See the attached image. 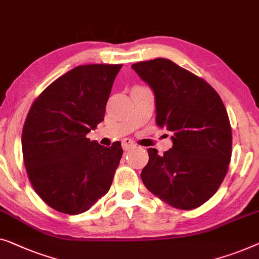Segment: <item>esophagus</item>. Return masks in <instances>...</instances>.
<instances>
[{
    "label": "esophagus",
    "mask_w": 259,
    "mask_h": 259,
    "mask_svg": "<svg viewBox=\"0 0 259 259\" xmlns=\"http://www.w3.org/2000/svg\"><path fill=\"white\" fill-rule=\"evenodd\" d=\"M135 147H136V145H135L134 142L131 140H128V138H125L124 141H122V148L124 151H128V150H130V149H133Z\"/></svg>",
    "instance_id": "1"
}]
</instances>
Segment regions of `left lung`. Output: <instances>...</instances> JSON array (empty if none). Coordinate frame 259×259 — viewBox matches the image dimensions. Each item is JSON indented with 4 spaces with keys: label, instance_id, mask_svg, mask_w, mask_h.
<instances>
[{
    "label": "left lung",
    "instance_id": "obj_1",
    "mask_svg": "<svg viewBox=\"0 0 259 259\" xmlns=\"http://www.w3.org/2000/svg\"><path fill=\"white\" fill-rule=\"evenodd\" d=\"M131 68L154 93L157 125L172 134V148L164 155L148 149L142 181L171 206L198 207L216 194L231 159V126L222 98L203 78L166 58Z\"/></svg>",
    "mask_w": 259,
    "mask_h": 259
}]
</instances>
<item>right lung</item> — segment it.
<instances>
[{"mask_svg": "<svg viewBox=\"0 0 259 259\" xmlns=\"http://www.w3.org/2000/svg\"><path fill=\"white\" fill-rule=\"evenodd\" d=\"M121 64L76 67L32 103L22 131V151L32 188L50 207L68 214L89 210L110 189L123 150L87 138L104 119Z\"/></svg>", "mask_w": 259, "mask_h": 259, "instance_id": "right-lung-1", "label": "right lung"}]
</instances>
